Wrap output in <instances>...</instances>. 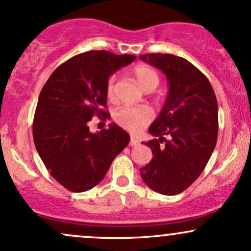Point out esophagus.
<instances>
[{"label":"esophagus","instance_id":"34e87169","mask_svg":"<svg viewBox=\"0 0 251 251\" xmlns=\"http://www.w3.org/2000/svg\"><path fill=\"white\" fill-rule=\"evenodd\" d=\"M137 145H139L138 139H135L134 137H131V140H129V146H132V148H133V146H137Z\"/></svg>","mask_w":251,"mask_h":251}]
</instances>
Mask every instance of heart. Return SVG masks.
Instances as JSON below:
<instances>
[{
  "mask_svg": "<svg viewBox=\"0 0 251 251\" xmlns=\"http://www.w3.org/2000/svg\"><path fill=\"white\" fill-rule=\"evenodd\" d=\"M132 74L140 87L146 92H152L159 85L158 74L146 66H135L132 70ZM114 89H116V79L114 76H109L106 82V96L108 99L112 100L114 98ZM153 113L148 107H123L118 109L114 114V120L118 125L129 132L140 131L151 123Z\"/></svg>",
  "mask_w": 251,
  "mask_h": 251,
  "instance_id": "1",
  "label": "heart"
}]
</instances>
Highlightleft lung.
I'll return each mask as SVG.
<instances>
[{"label": "left lung", "mask_w": 251, "mask_h": 251, "mask_svg": "<svg viewBox=\"0 0 251 251\" xmlns=\"http://www.w3.org/2000/svg\"><path fill=\"white\" fill-rule=\"evenodd\" d=\"M140 59L162 71L169 82L165 103L149 127L158 138L143 143L153 157L140 169V176L158 194L178 195L200 177L214 152L217 99L208 77L184 57L151 53Z\"/></svg>", "instance_id": "1"}]
</instances>
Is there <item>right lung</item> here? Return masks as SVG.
<instances>
[{
	"mask_svg": "<svg viewBox=\"0 0 251 251\" xmlns=\"http://www.w3.org/2000/svg\"><path fill=\"white\" fill-rule=\"evenodd\" d=\"M134 55L91 50L60 65L40 93L33 124L34 144L51 177L63 188L83 192L103 179L114 158L129 143L117 124L89 131L94 114L109 117L108 77L134 61Z\"/></svg>",
	"mask_w": 251,
	"mask_h": 251,
	"instance_id": "obj_1",
	"label": "right lung"
}]
</instances>
